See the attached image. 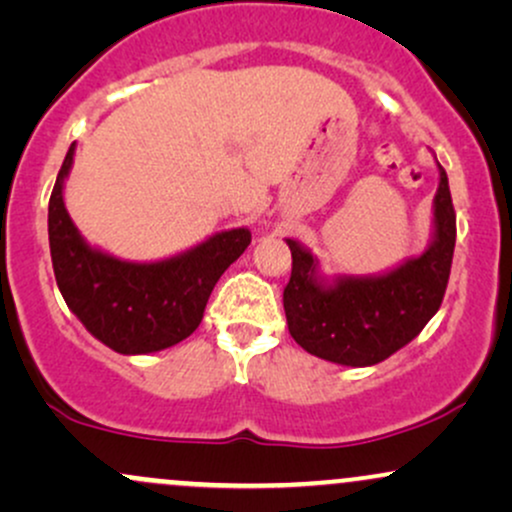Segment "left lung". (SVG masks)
I'll return each mask as SVG.
<instances>
[{"instance_id":"1","label":"left lung","mask_w":512,"mask_h":512,"mask_svg":"<svg viewBox=\"0 0 512 512\" xmlns=\"http://www.w3.org/2000/svg\"><path fill=\"white\" fill-rule=\"evenodd\" d=\"M433 197L431 238L411 255L378 274H334L317 255L286 238L293 267L284 289L291 337L308 354L339 366H375L419 337L443 303L455 250V209L448 175L440 163Z\"/></svg>"}]
</instances>
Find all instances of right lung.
Listing matches in <instances>:
<instances>
[{
    "label": "right lung",
    "mask_w": 512,
    "mask_h": 512,
    "mask_svg": "<svg viewBox=\"0 0 512 512\" xmlns=\"http://www.w3.org/2000/svg\"><path fill=\"white\" fill-rule=\"evenodd\" d=\"M74 154L76 144L64 156L48 207L52 269L64 303L117 354H156L180 344L199 327L216 281L243 255L252 233L240 226L166 260H120L88 243L64 207Z\"/></svg>",
    "instance_id": "1"
}]
</instances>
